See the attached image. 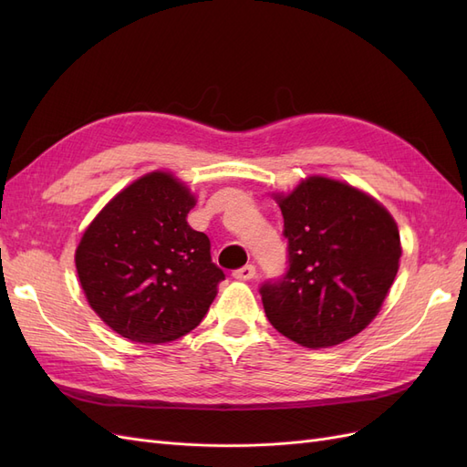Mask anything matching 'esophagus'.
Segmentation results:
<instances>
[{"label": "esophagus", "mask_w": 467, "mask_h": 467, "mask_svg": "<svg viewBox=\"0 0 467 467\" xmlns=\"http://www.w3.org/2000/svg\"><path fill=\"white\" fill-rule=\"evenodd\" d=\"M255 266L253 265H245V266H242V268H237V271H234L232 273V276L234 278H237V280H251L253 276H255Z\"/></svg>", "instance_id": "esophagus-1"}]
</instances>
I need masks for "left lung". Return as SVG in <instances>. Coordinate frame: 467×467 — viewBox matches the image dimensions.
I'll list each match as a JSON object with an SVG mask.
<instances>
[{
    "label": "left lung",
    "instance_id": "1",
    "mask_svg": "<svg viewBox=\"0 0 467 467\" xmlns=\"http://www.w3.org/2000/svg\"><path fill=\"white\" fill-rule=\"evenodd\" d=\"M288 239L286 273L261 286L273 327L307 348L341 345L379 312L400 268L389 212L366 192L309 177L275 196Z\"/></svg>",
    "mask_w": 467,
    "mask_h": 467
}]
</instances>
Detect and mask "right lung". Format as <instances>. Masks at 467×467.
Returning a JSON list of instances; mask_svg holds the SVG:
<instances>
[{
    "instance_id": "add662e5",
    "label": "right lung",
    "mask_w": 467,
    "mask_h": 467,
    "mask_svg": "<svg viewBox=\"0 0 467 467\" xmlns=\"http://www.w3.org/2000/svg\"><path fill=\"white\" fill-rule=\"evenodd\" d=\"M196 201L171 173L153 171L120 191L89 223L76 268L89 306L112 331L136 343L187 335L225 278L210 239L192 230Z\"/></svg>"
}]
</instances>
